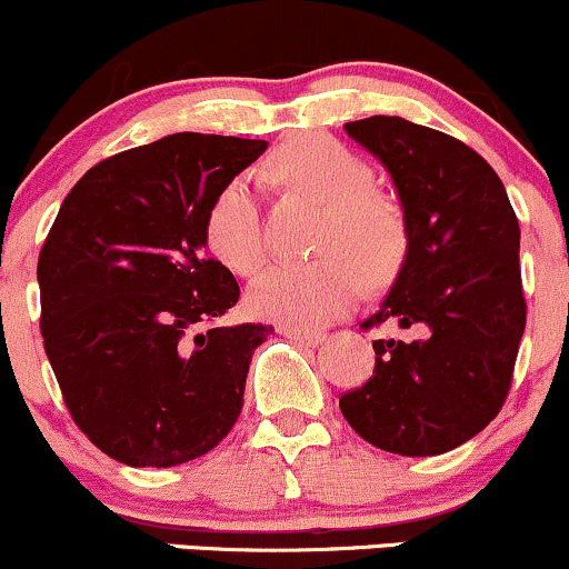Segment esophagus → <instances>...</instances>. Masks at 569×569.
Here are the masks:
<instances>
[{
	"label": "esophagus",
	"instance_id": "34e87169",
	"mask_svg": "<svg viewBox=\"0 0 569 569\" xmlns=\"http://www.w3.org/2000/svg\"><path fill=\"white\" fill-rule=\"evenodd\" d=\"M280 335L289 337L291 342L302 345V348H318L323 342L321 331H305V329H293V326H280Z\"/></svg>",
	"mask_w": 569,
	"mask_h": 569
}]
</instances>
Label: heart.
<instances>
[{
	"label": "heart",
	"mask_w": 569,
	"mask_h": 569,
	"mask_svg": "<svg viewBox=\"0 0 569 569\" xmlns=\"http://www.w3.org/2000/svg\"><path fill=\"white\" fill-rule=\"evenodd\" d=\"M272 176L329 202L312 262H280L251 283L248 305L257 316L316 329L335 321L361 297L363 270L371 278L393 276L407 253V219L401 206L377 192L375 173L348 147L329 136L305 133L286 141L267 160ZM213 257L238 276L264 262V232L251 181L238 176L221 187L206 217Z\"/></svg>",
	"instance_id": "b5f03b06"
}]
</instances>
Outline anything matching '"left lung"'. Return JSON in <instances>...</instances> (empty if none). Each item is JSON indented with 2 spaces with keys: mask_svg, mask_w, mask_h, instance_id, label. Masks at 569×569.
Wrapping results in <instances>:
<instances>
[{
  "mask_svg": "<svg viewBox=\"0 0 569 569\" xmlns=\"http://www.w3.org/2000/svg\"><path fill=\"white\" fill-rule=\"evenodd\" d=\"M393 179L407 253L380 310L417 339H375V375L339 398L345 420L377 449L449 452L495 420L525 335L519 221L506 187L471 147L403 117L345 122Z\"/></svg>",
  "mask_w": 569,
  "mask_h": 569,
  "instance_id": "left-lung-1",
  "label": "left lung"
}]
</instances>
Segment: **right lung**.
<instances>
[{
	"label": "right lung",
	"instance_id": "obj_1",
	"mask_svg": "<svg viewBox=\"0 0 569 569\" xmlns=\"http://www.w3.org/2000/svg\"><path fill=\"white\" fill-rule=\"evenodd\" d=\"M267 149L173 133L101 160L71 187L39 253L42 339L74 422L103 455L171 468L211 452L243 409L272 326L200 325L240 286L208 259V208Z\"/></svg>",
	"mask_w": 569,
	"mask_h": 569
}]
</instances>
